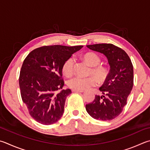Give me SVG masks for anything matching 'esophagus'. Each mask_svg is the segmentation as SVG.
I'll use <instances>...</instances> for the list:
<instances>
[{"label":"esophagus","mask_w":150,"mask_h":150,"mask_svg":"<svg viewBox=\"0 0 150 150\" xmlns=\"http://www.w3.org/2000/svg\"><path fill=\"white\" fill-rule=\"evenodd\" d=\"M73 92H77V93H82V92H84V91H77V90H72Z\"/></svg>","instance_id":"esophagus-1"}]
</instances>
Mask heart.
<instances>
[{"instance_id": "heart-1", "label": "heart", "mask_w": 150, "mask_h": 150, "mask_svg": "<svg viewBox=\"0 0 150 150\" xmlns=\"http://www.w3.org/2000/svg\"><path fill=\"white\" fill-rule=\"evenodd\" d=\"M84 62L91 66L88 75L93 77L86 78L73 77L67 81V86L73 90L84 91L92 86L96 85V81L100 84L103 83L108 79L109 76V70L106 67L99 65L101 59L94 52H86L81 57ZM74 61L70 58L64 62L62 67V73L66 77H70L73 73Z\"/></svg>"}]
</instances>
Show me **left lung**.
<instances>
[{
	"instance_id": "1",
	"label": "left lung",
	"mask_w": 150,
	"mask_h": 150,
	"mask_svg": "<svg viewBox=\"0 0 150 150\" xmlns=\"http://www.w3.org/2000/svg\"><path fill=\"white\" fill-rule=\"evenodd\" d=\"M86 47L105 55L110 70L108 79L99 88L103 95H96L94 101L86 105V110L97 120H112L122 112L132 89V64L122 49L112 44L102 43Z\"/></svg>"
}]
</instances>
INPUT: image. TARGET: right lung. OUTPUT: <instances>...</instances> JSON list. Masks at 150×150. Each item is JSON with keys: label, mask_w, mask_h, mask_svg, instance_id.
<instances>
[{"label": "right lung", "mask_w": 150, "mask_h": 150, "mask_svg": "<svg viewBox=\"0 0 150 150\" xmlns=\"http://www.w3.org/2000/svg\"><path fill=\"white\" fill-rule=\"evenodd\" d=\"M83 46H44L30 52L21 68L19 84L21 96L35 121L49 125L63 115L70 89L64 85L62 67Z\"/></svg>", "instance_id": "right-lung-1"}]
</instances>
